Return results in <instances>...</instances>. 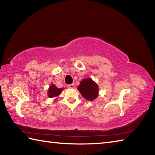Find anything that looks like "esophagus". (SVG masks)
Instances as JSON below:
<instances>
[{
  "instance_id": "1",
  "label": "esophagus",
  "mask_w": 155,
  "mask_h": 155,
  "mask_svg": "<svg viewBox=\"0 0 155 155\" xmlns=\"http://www.w3.org/2000/svg\"><path fill=\"white\" fill-rule=\"evenodd\" d=\"M68 87H69V88L74 89V88L75 87V85H74V83H72V84H70V85H68Z\"/></svg>"
}]
</instances>
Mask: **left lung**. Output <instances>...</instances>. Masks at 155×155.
I'll return each mask as SVG.
<instances>
[{
    "mask_svg": "<svg viewBox=\"0 0 155 155\" xmlns=\"http://www.w3.org/2000/svg\"><path fill=\"white\" fill-rule=\"evenodd\" d=\"M78 90L81 95L87 101H94L98 96V85L91 78L81 80L78 86Z\"/></svg>",
    "mask_w": 155,
    "mask_h": 155,
    "instance_id": "1",
    "label": "left lung"
}]
</instances>
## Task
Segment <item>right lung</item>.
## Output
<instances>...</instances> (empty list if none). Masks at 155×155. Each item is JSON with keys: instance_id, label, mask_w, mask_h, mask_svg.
Returning <instances> with one entry per match:
<instances>
[{"instance_id": "add662e5", "label": "right lung", "mask_w": 155, "mask_h": 155, "mask_svg": "<svg viewBox=\"0 0 155 155\" xmlns=\"http://www.w3.org/2000/svg\"><path fill=\"white\" fill-rule=\"evenodd\" d=\"M64 88H58L54 84H51L48 90V96L49 98H57L61 94Z\"/></svg>"}]
</instances>
